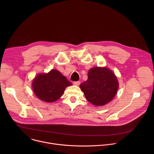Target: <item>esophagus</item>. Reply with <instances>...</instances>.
Masks as SVG:
<instances>
[{"label": "esophagus", "mask_w": 154, "mask_h": 154, "mask_svg": "<svg viewBox=\"0 0 154 154\" xmlns=\"http://www.w3.org/2000/svg\"><path fill=\"white\" fill-rule=\"evenodd\" d=\"M74 85H79L80 84V81H76V82H74Z\"/></svg>", "instance_id": "1"}]
</instances>
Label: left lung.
<instances>
[{"label": "left lung", "mask_w": 154, "mask_h": 154, "mask_svg": "<svg viewBox=\"0 0 154 154\" xmlns=\"http://www.w3.org/2000/svg\"><path fill=\"white\" fill-rule=\"evenodd\" d=\"M80 86L88 101L96 106H103L114 98L119 84L112 71L96 67L89 71L88 79Z\"/></svg>", "instance_id": "1"}]
</instances>
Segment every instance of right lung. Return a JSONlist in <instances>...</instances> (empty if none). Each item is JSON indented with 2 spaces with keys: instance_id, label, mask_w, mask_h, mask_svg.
Masks as SVG:
<instances>
[{
  "instance_id": "right-lung-1",
  "label": "right lung",
  "mask_w": 154,
  "mask_h": 154,
  "mask_svg": "<svg viewBox=\"0 0 154 154\" xmlns=\"http://www.w3.org/2000/svg\"><path fill=\"white\" fill-rule=\"evenodd\" d=\"M72 85L58 71L52 69L48 74L37 75L33 81L32 87L40 100L53 102L62 96L66 88Z\"/></svg>"
}]
</instances>
